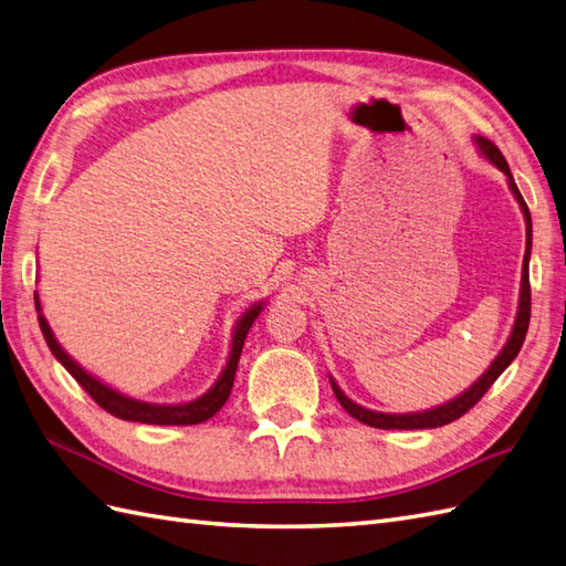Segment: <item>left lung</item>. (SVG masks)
I'll return each instance as SVG.
<instances>
[{
  "label": "left lung",
  "instance_id": "obj_1",
  "mask_svg": "<svg viewBox=\"0 0 566 566\" xmlns=\"http://www.w3.org/2000/svg\"><path fill=\"white\" fill-rule=\"evenodd\" d=\"M478 145H481L483 155L490 159L492 165H495L497 169H502L506 177H510V186H512V193L516 196L521 210H524V217H526V231H528V243H526V255H524V277H521V301H518V315H516V325H514V332L510 342H506V346L502 349V354L495 358V364H492L488 368V373L483 375L481 380H478L469 392H463L461 397H457L454 401L444 403V407H438V409H430V411H423V413H403V416H392V413H378V411H368L364 407H358V403H354L349 397H344L342 389L332 382V389H335V397L337 401L344 407V411H349L356 421L366 423V426H373V428H382V430H413V428H440V426H447L457 421V418H461L463 413H467L469 409H473L478 401L483 399V395L488 392V389L492 387V382H495L500 375L504 373V368L512 364V360L516 358V354L521 352V344H524L526 339V332H528V323H531V280H528V255H531V212H528V206L524 196L518 193V188L514 184V177L510 171V165H506L504 155L500 153V148L492 140L488 138H478Z\"/></svg>",
  "mask_w": 566,
  "mask_h": 566
}]
</instances>
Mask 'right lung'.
<instances>
[{"label": "right lung", "mask_w": 566, "mask_h": 566, "mask_svg": "<svg viewBox=\"0 0 566 566\" xmlns=\"http://www.w3.org/2000/svg\"><path fill=\"white\" fill-rule=\"evenodd\" d=\"M35 308L40 311L38 296H35ZM260 308H263V306H253L239 321L237 332H234V342H231V354H229V360H227V368L220 375V380H217V385L210 389L208 395H202L196 401L179 403V407H155V403L136 401V399H128V397H124L119 392H114V389H109L107 385L95 380L93 375L85 373L78 364H74V360H71L62 352V346L56 344L50 325L45 323V317L38 315V323H40V329H42V337H45V342L50 346V352L56 358H60V364L71 375H74L76 382L85 389V392L93 397V401L97 403V407H103L107 413L117 416V418H124V421L150 423V426H196V423H202V421H208V418H212L217 411L224 407V401L229 399L231 387H234V375H237V366H239V356H241V349H243L245 335H249V329H251L253 321L258 317Z\"/></svg>", "instance_id": "1"}]
</instances>
